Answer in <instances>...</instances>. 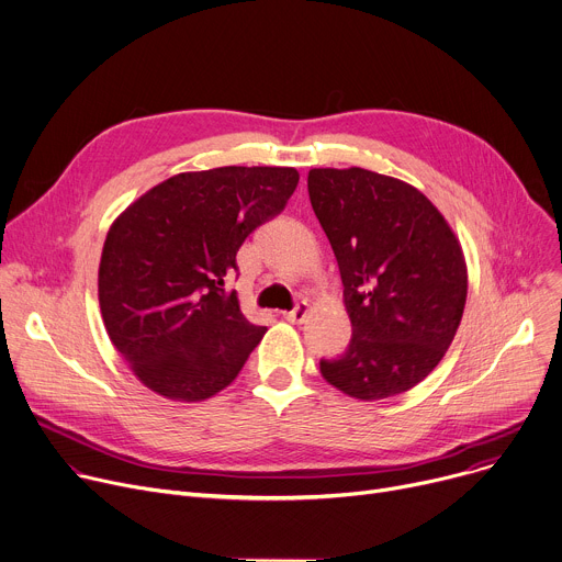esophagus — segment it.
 Segmentation results:
<instances>
[{
	"instance_id": "esophagus-1",
	"label": "esophagus",
	"mask_w": 562,
	"mask_h": 562,
	"mask_svg": "<svg viewBox=\"0 0 562 562\" xmlns=\"http://www.w3.org/2000/svg\"><path fill=\"white\" fill-rule=\"evenodd\" d=\"M307 314H310V302L307 300H300L291 312H284V318L289 323H302L304 318H307Z\"/></svg>"
}]
</instances>
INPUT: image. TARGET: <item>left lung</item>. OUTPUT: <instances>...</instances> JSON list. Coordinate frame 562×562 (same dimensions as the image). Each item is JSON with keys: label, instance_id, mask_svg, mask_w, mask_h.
I'll return each mask as SVG.
<instances>
[{"label": "left lung", "instance_id": "left-lung-1", "mask_svg": "<svg viewBox=\"0 0 562 562\" xmlns=\"http://www.w3.org/2000/svg\"><path fill=\"white\" fill-rule=\"evenodd\" d=\"M312 209L334 248L351 340L321 374L340 392L387 398L443 359L462 323L469 276L462 246L430 199L363 168H314Z\"/></svg>", "mask_w": 562, "mask_h": 562}]
</instances>
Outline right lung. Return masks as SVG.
Instances as JSON below:
<instances>
[{"label": "right lung", "mask_w": 562, "mask_h": 562, "mask_svg": "<svg viewBox=\"0 0 562 562\" xmlns=\"http://www.w3.org/2000/svg\"><path fill=\"white\" fill-rule=\"evenodd\" d=\"M295 168L226 166L147 190L112 224L98 269L105 329L143 385L203 401L244 368L267 327L239 310L226 276L237 250L280 215Z\"/></svg>", "instance_id": "add662e5"}]
</instances>
